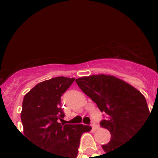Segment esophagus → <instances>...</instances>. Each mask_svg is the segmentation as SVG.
<instances>
[{"label": "esophagus", "mask_w": 158, "mask_h": 158, "mask_svg": "<svg viewBox=\"0 0 158 158\" xmlns=\"http://www.w3.org/2000/svg\"><path fill=\"white\" fill-rule=\"evenodd\" d=\"M91 126H92V128H93V130H98V125H97V124H96V123H95V122H94V121L92 122Z\"/></svg>", "instance_id": "esophagus-1"}]
</instances>
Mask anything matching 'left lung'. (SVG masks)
<instances>
[{"mask_svg": "<svg viewBox=\"0 0 158 158\" xmlns=\"http://www.w3.org/2000/svg\"><path fill=\"white\" fill-rule=\"evenodd\" d=\"M75 82L106 115L105 120L100 122L102 127L110 133V142L102 145L106 153L128 142L149 115L144 96L118 78L98 74L79 78Z\"/></svg>", "mask_w": 158, "mask_h": 158, "instance_id": "8db88e82", "label": "left lung"}]
</instances>
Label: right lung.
Listing matches in <instances>:
<instances>
[{"mask_svg":"<svg viewBox=\"0 0 158 158\" xmlns=\"http://www.w3.org/2000/svg\"><path fill=\"white\" fill-rule=\"evenodd\" d=\"M74 78L56 77L39 83L23 100L21 121L26 139L50 152L53 158H76L81 135L92 128L84 125H64L60 104L62 94Z\"/></svg>","mask_w":158,"mask_h":158,"instance_id":"1","label":"right lung"}]
</instances>
